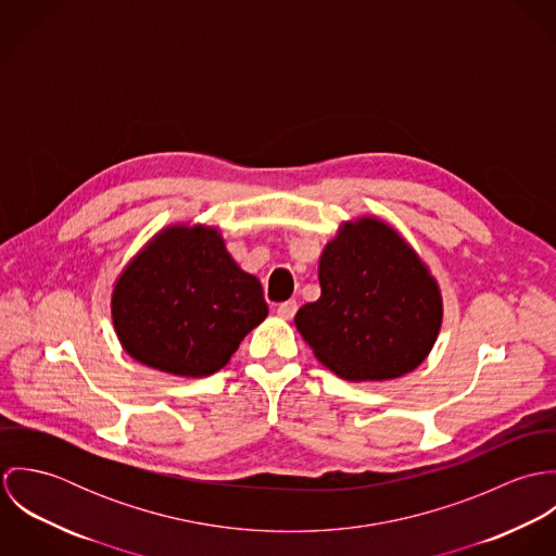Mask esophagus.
Returning <instances> with one entry per match:
<instances>
[{
    "instance_id": "esophagus-1",
    "label": "esophagus",
    "mask_w": 556,
    "mask_h": 556,
    "mask_svg": "<svg viewBox=\"0 0 556 556\" xmlns=\"http://www.w3.org/2000/svg\"><path fill=\"white\" fill-rule=\"evenodd\" d=\"M276 313H278V317L287 318V320H289V318L295 317V313H298V302H295V300L282 302V304H278Z\"/></svg>"
}]
</instances>
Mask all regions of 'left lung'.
Wrapping results in <instances>:
<instances>
[{
	"mask_svg": "<svg viewBox=\"0 0 556 556\" xmlns=\"http://www.w3.org/2000/svg\"><path fill=\"white\" fill-rule=\"evenodd\" d=\"M320 298L295 315L318 362L346 381H388L415 370L443 318L437 280L396 231L344 223L318 261Z\"/></svg>",
	"mask_w": 556,
	"mask_h": 556,
	"instance_id": "obj_1",
	"label": "left lung"
}]
</instances>
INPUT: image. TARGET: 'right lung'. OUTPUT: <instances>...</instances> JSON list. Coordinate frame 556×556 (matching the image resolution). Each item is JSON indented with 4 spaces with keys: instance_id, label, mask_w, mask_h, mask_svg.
Wrapping results in <instances>:
<instances>
[{
    "instance_id": "add662e5",
    "label": "right lung",
    "mask_w": 556,
    "mask_h": 556,
    "mask_svg": "<svg viewBox=\"0 0 556 556\" xmlns=\"http://www.w3.org/2000/svg\"><path fill=\"white\" fill-rule=\"evenodd\" d=\"M267 311L261 282L205 227L159 233L122 271L111 298L126 353L177 377L218 372Z\"/></svg>"
}]
</instances>
